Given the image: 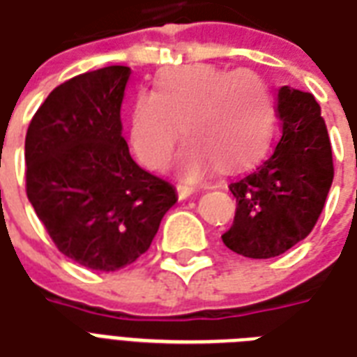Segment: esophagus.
I'll return each instance as SVG.
<instances>
[{"mask_svg":"<svg viewBox=\"0 0 357 357\" xmlns=\"http://www.w3.org/2000/svg\"><path fill=\"white\" fill-rule=\"evenodd\" d=\"M194 192H195L194 188L184 186V184H178V186H176V194H178V197H181V199H186V197H190V195L194 194Z\"/></svg>","mask_w":357,"mask_h":357,"instance_id":"1","label":"esophagus"}]
</instances>
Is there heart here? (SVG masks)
<instances>
[{
    "label": "heart",
    "instance_id": "heart-1",
    "mask_svg": "<svg viewBox=\"0 0 357 357\" xmlns=\"http://www.w3.org/2000/svg\"><path fill=\"white\" fill-rule=\"evenodd\" d=\"M275 103L267 82L252 69L226 71L208 63L173 67L158 77L156 92H141L131 116V144L150 169L165 167L181 139L186 178H199L214 163L239 169L269 144Z\"/></svg>",
    "mask_w": 357,
    "mask_h": 357
}]
</instances>
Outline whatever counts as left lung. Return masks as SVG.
I'll use <instances>...</instances> for the list:
<instances>
[{"mask_svg":"<svg viewBox=\"0 0 357 357\" xmlns=\"http://www.w3.org/2000/svg\"><path fill=\"white\" fill-rule=\"evenodd\" d=\"M280 139L264 163L229 184L237 211L224 245L245 258L280 256L316 226L333 182V156L312 93L282 86Z\"/></svg>","mask_w":357,"mask_h":357,"instance_id":"8db88e82","label":"left lung"}]
</instances>
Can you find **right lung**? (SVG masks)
I'll use <instances>...</instances> for the list:
<instances>
[{
    "label": "right lung",
    "instance_id": "right-lung-1",
    "mask_svg": "<svg viewBox=\"0 0 357 357\" xmlns=\"http://www.w3.org/2000/svg\"><path fill=\"white\" fill-rule=\"evenodd\" d=\"M131 69L109 66L54 88L26 133V194L56 248L118 271L150 248L175 188L133 162L120 107Z\"/></svg>",
    "mask_w": 357,
    "mask_h": 357
}]
</instances>
